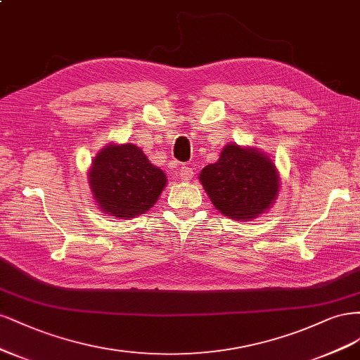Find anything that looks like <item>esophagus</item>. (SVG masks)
I'll return each instance as SVG.
<instances>
[{"label": "esophagus", "instance_id": "obj_1", "mask_svg": "<svg viewBox=\"0 0 360 360\" xmlns=\"http://www.w3.org/2000/svg\"><path fill=\"white\" fill-rule=\"evenodd\" d=\"M193 175H194V172H193V169L191 167H188V166H182L181 169H179V179L181 181H190L191 178H193Z\"/></svg>", "mask_w": 360, "mask_h": 360}]
</instances>
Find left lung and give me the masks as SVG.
Instances as JSON below:
<instances>
[{
  "instance_id": "8db88e82",
  "label": "left lung",
  "mask_w": 360,
  "mask_h": 360,
  "mask_svg": "<svg viewBox=\"0 0 360 360\" xmlns=\"http://www.w3.org/2000/svg\"><path fill=\"white\" fill-rule=\"evenodd\" d=\"M217 211L231 219L250 221L266 212L280 190L272 160L256 148L226 145L218 161L199 176Z\"/></svg>"
}]
</instances>
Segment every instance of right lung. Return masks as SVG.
I'll return each mask as SVG.
<instances>
[{
  "mask_svg": "<svg viewBox=\"0 0 360 360\" xmlns=\"http://www.w3.org/2000/svg\"><path fill=\"white\" fill-rule=\"evenodd\" d=\"M88 181L104 214L129 219L155 205L167 178L141 148L133 143H112L92 160Z\"/></svg>",
  "mask_w": 360,
  "mask_h": 360,
  "instance_id": "1",
  "label": "right lung"
}]
</instances>
